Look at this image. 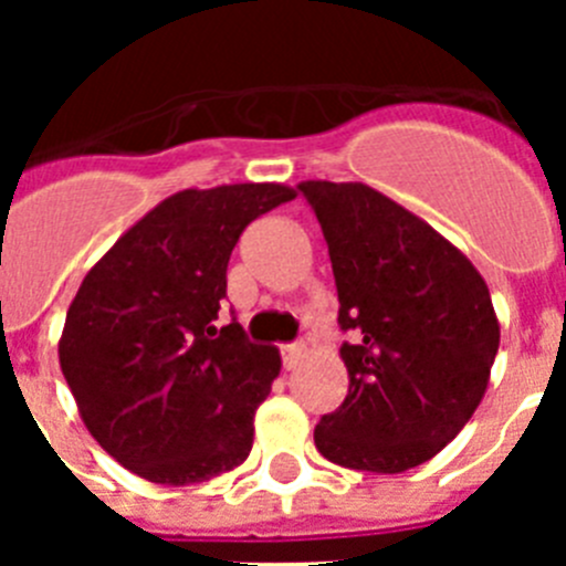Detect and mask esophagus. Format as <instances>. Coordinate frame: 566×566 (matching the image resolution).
<instances>
[{
    "label": "esophagus",
    "instance_id": "obj_1",
    "mask_svg": "<svg viewBox=\"0 0 566 566\" xmlns=\"http://www.w3.org/2000/svg\"><path fill=\"white\" fill-rule=\"evenodd\" d=\"M280 357H283V368H286V371H294L300 365V359L306 357V348L300 343L283 345V348H280Z\"/></svg>",
    "mask_w": 566,
    "mask_h": 566
}]
</instances>
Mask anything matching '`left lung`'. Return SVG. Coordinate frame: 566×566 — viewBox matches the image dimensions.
Segmentation results:
<instances>
[{"label":"left lung","instance_id":"8db88e82","mask_svg":"<svg viewBox=\"0 0 566 566\" xmlns=\"http://www.w3.org/2000/svg\"><path fill=\"white\" fill-rule=\"evenodd\" d=\"M328 243L348 394L314 428L328 462L402 473L437 457L482 402L499 319L476 266L368 184L300 181Z\"/></svg>","mask_w":566,"mask_h":566}]
</instances>
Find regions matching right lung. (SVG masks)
I'll list each match as a JSON object with an SVG mask.
<instances>
[{
	"mask_svg": "<svg viewBox=\"0 0 566 566\" xmlns=\"http://www.w3.org/2000/svg\"><path fill=\"white\" fill-rule=\"evenodd\" d=\"M283 184L169 195L84 274L59 363L104 451L155 484H198L247 462L274 345L212 326L240 232L294 198Z\"/></svg>",
	"mask_w": 566,
	"mask_h": 566,
	"instance_id": "obj_1",
	"label": "right lung"
}]
</instances>
